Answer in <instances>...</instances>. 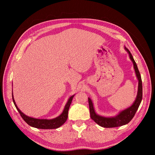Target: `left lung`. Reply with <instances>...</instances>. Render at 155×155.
Here are the masks:
<instances>
[{
    "label": "left lung",
    "instance_id": "left-lung-1",
    "mask_svg": "<svg viewBox=\"0 0 155 155\" xmlns=\"http://www.w3.org/2000/svg\"><path fill=\"white\" fill-rule=\"evenodd\" d=\"M125 50L128 53L130 59L133 63V67L137 78L139 81V84H138V91L135 101L131 106L128 107L125 109L121 110L114 117H104L102 115L98 114L95 112L94 108L93 106V101L91 98L88 97V104H89V109H90V114L91 118L93 119L95 123L98 124L99 126L103 127L104 128H113L120 127L123 125L128 124L129 122L132 120L134 117L137 110L139 108V105L141 103L143 98V85H142V80H141V77L139 69H138L137 65L134 61L133 55L131 54L130 52L128 51L127 47H124Z\"/></svg>",
    "mask_w": 155,
    "mask_h": 155
}]
</instances>
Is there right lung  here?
I'll use <instances>...</instances> for the list:
<instances>
[{
    "label": "right lung",
    "mask_w": 155,
    "mask_h": 155,
    "mask_svg": "<svg viewBox=\"0 0 155 155\" xmlns=\"http://www.w3.org/2000/svg\"><path fill=\"white\" fill-rule=\"evenodd\" d=\"M12 101L13 103L15 104V106L16 107V109L18 111V113L21 114V117L23 118L26 123H27L30 126L41 128V129H54V128H57L58 127H61L66 121L67 120L68 118V112L69 107L71 106V104L72 103V100L73 98L74 94L72 95L71 97H69L68 100L67 101V104H65L64 108L62 113L59 115L58 117L52 118V119H40V118H35L31 117H28L27 115L24 114L18 108L17 105H16L15 101L14 99V97H13V93L12 92Z\"/></svg>",
    "instance_id": "1"
}]
</instances>
